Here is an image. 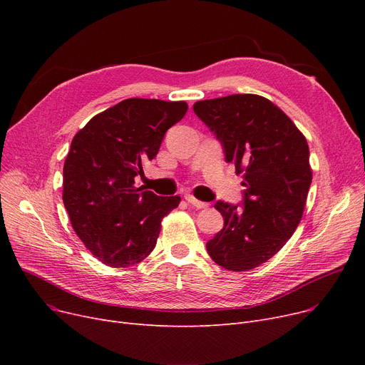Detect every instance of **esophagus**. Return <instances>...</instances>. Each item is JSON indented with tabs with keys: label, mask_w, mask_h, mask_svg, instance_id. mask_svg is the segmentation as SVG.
Here are the masks:
<instances>
[{
	"label": "esophagus",
	"mask_w": 365,
	"mask_h": 365,
	"mask_svg": "<svg viewBox=\"0 0 365 365\" xmlns=\"http://www.w3.org/2000/svg\"><path fill=\"white\" fill-rule=\"evenodd\" d=\"M185 200H186L187 204H190L192 207H197V208H205V207L208 205L207 202H202V201L197 200L194 195H190V194H186V195H185Z\"/></svg>",
	"instance_id": "obj_1"
}]
</instances>
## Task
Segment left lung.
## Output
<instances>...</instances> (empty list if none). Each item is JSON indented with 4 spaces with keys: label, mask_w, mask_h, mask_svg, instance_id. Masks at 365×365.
<instances>
[{
    "label": "left lung",
    "mask_w": 365,
    "mask_h": 365,
    "mask_svg": "<svg viewBox=\"0 0 365 365\" xmlns=\"http://www.w3.org/2000/svg\"><path fill=\"white\" fill-rule=\"evenodd\" d=\"M194 112L216 134L245 186L242 205L215 204L225 225L207 252L227 271L253 269L275 256L300 223L312 182L308 142L277 105L257 94L200 101Z\"/></svg>",
    "instance_id": "obj_1"
}]
</instances>
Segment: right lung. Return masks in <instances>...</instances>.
Returning a JSON list of instances; mask_svg holds the SVG:
<instances>
[{
	"mask_svg": "<svg viewBox=\"0 0 365 365\" xmlns=\"http://www.w3.org/2000/svg\"><path fill=\"white\" fill-rule=\"evenodd\" d=\"M186 110V102L125 99L73 136L63 165V204L75 234L102 263L142 262L157 244L161 220L179 205L180 197H158L134 179Z\"/></svg>",
	"mask_w": 365,
	"mask_h": 365,
	"instance_id": "obj_1",
	"label": "right lung"
}]
</instances>
